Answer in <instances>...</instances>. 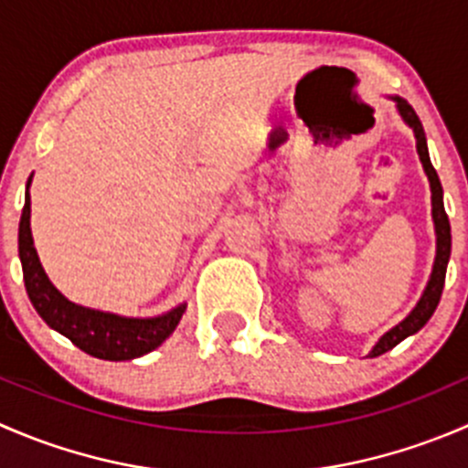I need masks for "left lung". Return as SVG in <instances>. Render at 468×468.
I'll return each instance as SVG.
<instances>
[{"mask_svg":"<svg viewBox=\"0 0 468 468\" xmlns=\"http://www.w3.org/2000/svg\"><path fill=\"white\" fill-rule=\"evenodd\" d=\"M396 103H399V112L405 122L414 129V135H417V151L419 158H421L423 169H426L428 178H431V190H432V219H435V230H437V258H435V267H432V276L431 282H428L426 292H423L421 301H419L417 308L412 310L405 322H400L396 328H391L385 337L376 344L374 351L369 353L371 357H378L382 353L391 351L399 342H403L405 337L414 335L417 330H421L423 325L428 324V319L432 317V313L437 310L439 299H441L443 292V281H446V267H448V258H451V221H448L446 210H443V190L441 183H439V176L431 163V155H428V144H426V133H423V126L419 115L414 112V108L410 106L408 101L396 97Z\"/></svg>","mask_w":468,"mask_h":468,"instance_id":"left-lung-1","label":"left lung"}]
</instances>
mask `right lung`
I'll list each match as a JSON object with an SVG mask.
<instances>
[{
    "label": "right lung",
    "mask_w": 468,
    "mask_h": 468,
    "mask_svg": "<svg viewBox=\"0 0 468 468\" xmlns=\"http://www.w3.org/2000/svg\"><path fill=\"white\" fill-rule=\"evenodd\" d=\"M31 183V178H29ZM27 183V186H29ZM31 199L27 190L25 210L20 217V261L22 276H25L27 294H29L33 308L42 319L69 339L74 346L86 351L88 356L99 360H133L154 351L174 333L187 305H178L172 313L155 319H126L117 314L99 313V310L81 308L65 299L58 290L49 282L45 269L37 261L36 247L31 238Z\"/></svg>",
    "instance_id": "right-lung-1"
}]
</instances>
